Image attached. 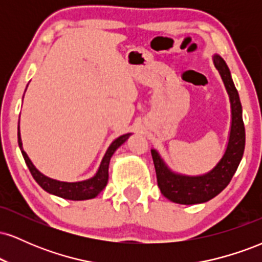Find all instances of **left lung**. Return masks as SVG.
Listing matches in <instances>:
<instances>
[{"label": "left lung", "instance_id": "obj_1", "mask_svg": "<svg viewBox=\"0 0 262 262\" xmlns=\"http://www.w3.org/2000/svg\"><path fill=\"white\" fill-rule=\"evenodd\" d=\"M213 62L221 74L229 95L231 107V127L227 149L221 161L209 172L201 176H186L172 172L166 166L156 150H151L158 186L167 200L179 204L203 203L214 198L229 185L231 177L242 161L245 148V127L243 110L229 68L219 55L213 56Z\"/></svg>", "mask_w": 262, "mask_h": 262}]
</instances>
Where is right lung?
Segmentation results:
<instances>
[{"label": "right lung", "instance_id": "1", "mask_svg": "<svg viewBox=\"0 0 262 262\" xmlns=\"http://www.w3.org/2000/svg\"><path fill=\"white\" fill-rule=\"evenodd\" d=\"M129 137H130V133L121 135V137L117 138V139L111 144L110 148L107 149L106 154L103 156V159H102L98 171L96 172L95 176L91 177V179L79 182H62L49 179V177L44 176L43 173L39 172V170L35 169V166L33 165L31 159L28 158L27 152L23 150L22 139H20L19 134V127H18V145H19V149L20 151H22V155L23 158H25L27 166H28L29 171H31L33 179L38 182V185L40 186L44 191L49 192V193L52 194H55V196L58 197L71 201L91 200V198H95L102 189L106 187L108 181V166H110L111 158H112L114 151H116V150L118 149Z\"/></svg>", "mask_w": 262, "mask_h": 262}]
</instances>
